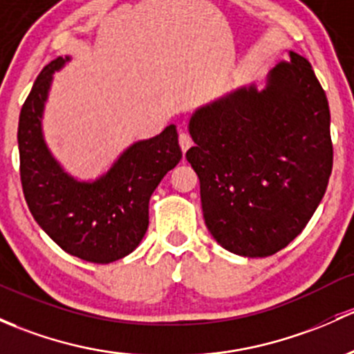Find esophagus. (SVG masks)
Masks as SVG:
<instances>
[{"label":"esophagus","mask_w":354,"mask_h":354,"mask_svg":"<svg viewBox=\"0 0 354 354\" xmlns=\"http://www.w3.org/2000/svg\"><path fill=\"white\" fill-rule=\"evenodd\" d=\"M178 139H180V147H181V151L183 152H187L189 147H192V139H189V136L187 132H180V137H178Z\"/></svg>","instance_id":"obj_1"}]
</instances>
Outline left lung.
I'll return each mask as SVG.
<instances>
[{"mask_svg": "<svg viewBox=\"0 0 354 354\" xmlns=\"http://www.w3.org/2000/svg\"><path fill=\"white\" fill-rule=\"evenodd\" d=\"M330 113L310 62L290 50L268 73L189 117L187 159L203 218L222 248L265 258L299 236L333 171Z\"/></svg>", "mask_w": 354, "mask_h": 354, "instance_id": "obj_1", "label": "left lung"}]
</instances>
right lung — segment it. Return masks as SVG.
<instances>
[{
  "label": "right lung",
  "mask_w": 354,
  "mask_h": 354,
  "mask_svg": "<svg viewBox=\"0 0 354 354\" xmlns=\"http://www.w3.org/2000/svg\"><path fill=\"white\" fill-rule=\"evenodd\" d=\"M71 61L57 57L42 69L18 122L20 178L35 222L71 256L109 263L129 256L149 225V200L181 159L176 125L132 142L95 180H80L52 154L44 136V111L54 74Z\"/></svg>",
  "instance_id": "right-lung-1"
}]
</instances>
